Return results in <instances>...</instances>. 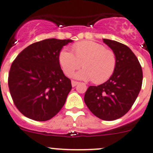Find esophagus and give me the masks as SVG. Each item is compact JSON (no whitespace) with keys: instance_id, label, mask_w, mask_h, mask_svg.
<instances>
[{"instance_id":"obj_1","label":"esophagus","mask_w":153,"mask_h":153,"mask_svg":"<svg viewBox=\"0 0 153 153\" xmlns=\"http://www.w3.org/2000/svg\"><path fill=\"white\" fill-rule=\"evenodd\" d=\"M78 84V82H75V81H71V85L72 87H75Z\"/></svg>"}]
</instances>
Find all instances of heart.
Returning <instances> with one entry per match:
<instances>
[{"instance_id":"heart-1","label":"heart","mask_w":153,"mask_h":153,"mask_svg":"<svg viewBox=\"0 0 153 153\" xmlns=\"http://www.w3.org/2000/svg\"><path fill=\"white\" fill-rule=\"evenodd\" d=\"M74 53L63 49L59 54V62L65 74L68 76L81 67L84 68L75 74L82 80H92L100 84L109 79L114 72L117 57L114 51L105 49L104 45L94 41L85 40L72 46Z\"/></svg>"}]
</instances>
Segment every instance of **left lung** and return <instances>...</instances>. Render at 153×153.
Instances as JSON below:
<instances>
[{"mask_svg":"<svg viewBox=\"0 0 153 153\" xmlns=\"http://www.w3.org/2000/svg\"><path fill=\"white\" fill-rule=\"evenodd\" d=\"M103 42L116 55V68L107 82L88 87L84 100L96 117L111 121L125 115L134 104L142 87L143 70L137 56L126 45L107 39Z\"/></svg>","mask_w":153,"mask_h":153,"instance_id":"left-lung-1","label":"left lung"}]
</instances>
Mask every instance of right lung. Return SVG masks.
Here are the masks:
<instances>
[{
	"label": "right lung",
	"instance_id": "obj_1",
	"mask_svg": "<svg viewBox=\"0 0 153 153\" xmlns=\"http://www.w3.org/2000/svg\"><path fill=\"white\" fill-rule=\"evenodd\" d=\"M71 39H47L35 42L16 56L10 69L8 86L16 108L36 121L50 120L59 112L71 90L59 54Z\"/></svg>",
	"mask_w": 153,
	"mask_h": 153
}]
</instances>
